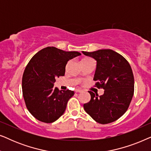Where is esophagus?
<instances>
[{
    "mask_svg": "<svg viewBox=\"0 0 151 151\" xmlns=\"http://www.w3.org/2000/svg\"><path fill=\"white\" fill-rule=\"evenodd\" d=\"M82 91L81 90V89H76V93H80V92H82Z\"/></svg>",
    "mask_w": 151,
    "mask_h": 151,
    "instance_id": "1",
    "label": "esophagus"
}]
</instances>
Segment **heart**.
<instances>
[{"mask_svg":"<svg viewBox=\"0 0 151 151\" xmlns=\"http://www.w3.org/2000/svg\"><path fill=\"white\" fill-rule=\"evenodd\" d=\"M90 58H85V59H84V60H89Z\"/></svg>","mask_w":151,"mask_h":151,"instance_id":"1","label":"heart"}]
</instances>
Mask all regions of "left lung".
Returning a JSON list of instances; mask_svg holds the SVG:
<instances>
[{
    "instance_id": "1",
    "label": "left lung",
    "mask_w": 151,
    "mask_h": 151,
    "mask_svg": "<svg viewBox=\"0 0 151 151\" xmlns=\"http://www.w3.org/2000/svg\"><path fill=\"white\" fill-rule=\"evenodd\" d=\"M97 62L93 80L96 86L104 89V94L88 91L91 100L84 109L97 122L106 124L124 114L134 93V77L128 61L111 49H100L93 52L82 51Z\"/></svg>"
}]
</instances>
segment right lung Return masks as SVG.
<instances>
[{
	"label": "right lung",
	"instance_id": "add662e5",
	"mask_svg": "<svg viewBox=\"0 0 151 151\" xmlns=\"http://www.w3.org/2000/svg\"><path fill=\"white\" fill-rule=\"evenodd\" d=\"M80 55L47 47L29 62L22 76V95L28 111L38 120L52 123L65 113L74 92L53 87L55 78L65 76L67 62Z\"/></svg>",
	"mask_w": 151,
	"mask_h": 151
}]
</instances>
